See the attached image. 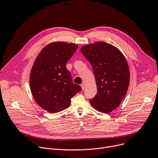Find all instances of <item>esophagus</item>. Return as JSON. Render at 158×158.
Here are the masks:
<instances>
[{
    "label": "esophagus",
    "mask_w": 158,
    "mask_h": 158,
    "mask_svg": "<svg viewBox=\"0 0 158 158\" xmlns=\"http://www.w3.org/2000/svg\"><path fill=\"white\" fill-rule=\"evenodd\" d=\"M81 90H85V85L84 84H81Z\"/></svg>",
    "instance_id": "obj_1"
}]
</instances>
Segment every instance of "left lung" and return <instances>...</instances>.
Listing matches in <instances>:
<instances>
[{
    "label": "left lung",
    "instance_id": "obj_1",
    "mask_svg": "<svg viewBox=\"0 0 158 158\" xmlns=\"http://www.w3.org/2000/svg\"><path fill=\"white\" fill-rule=\"evenodd\" d=\"M80 50L92 65L98 88L90 103L97 111L110 113L119 106L128 89L127 60L118 48L104 42L84 45Z\"/></svg>",
    "mask_w": 158,
    "mask_h": 158
}]
</instances>
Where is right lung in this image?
I'll list each match as a JSON object with an SVG mask.
<instances>
[{
    "instance_id": "right-lung-1",
    "label": "right lung",
    "mask_w": 158,
    "mask_h": 158,
    "mask_svg": "<svg viewBox=\"0 0 158 158\" xmlns=\"http://www.w3.org/2000/svg\"><path fill=\"white\" fill-rule=\"evenodd\" d=\"M78 45L55 42L46 45L33 65L30 85L33 98L44 110L55 113L68 108L81 88L72 81L66 65Z\"/></svg>"
}]
</instances>
